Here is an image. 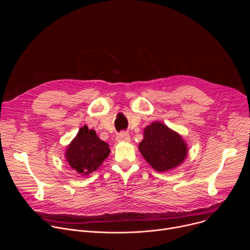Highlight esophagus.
<instances>
[{"mask_svg":"<svg viewBox=\"0 0 250 250\" xmlns=\"http://www.w3.org/2000/svg\"><path fill=\"white\" fill-rule=\"evenodd\" d=\"M129 140H130V136L127 132L123 131V132L118 133V135H117V141H119V142H128Z\"/></svg>","mask_w":250,"mask_h":250,"instance_id":"esophagus-1","label":"esophagus"}]
</instances>
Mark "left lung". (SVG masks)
Returning a JSON list of instances; mask_svg holds the SVG:
<instances>
[{
    "mask_svg": "<svg viewBox=\"0 0 250 250\" xmlns=\"http://www.w3.org/2000/svg\"><path fill=\"white\" fill-rule=\"evenodd\" d=\"M188 146L179 133L166 125L155 122L144 130L138 149L141 155L158 172L179 166L188 154Z\"/></svg>",
    "mask_w": 250,
    "mask_h": 250,
    "instance_id": "8db88e82",
    "label": "left lung"
}]
</instances>
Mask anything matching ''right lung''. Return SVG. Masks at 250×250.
<instances>
[{
  "label": "right lung",
  "instance_id": "1",
  "mask_svg": "<svg viewBox=\"0 0 250 250\" xmlns=\"http://www.w3.org/2000/svg\"><path fill=\"white\" fill-rule=\"evenodd\" d=\"M110 151L109 145L101 140L94 129L84 125L70 142L65 157L71 168L86 176L102 165Z\"/></svg>",
  "mask_w": 250,
  "mask_h": 250
}]
</instances>
